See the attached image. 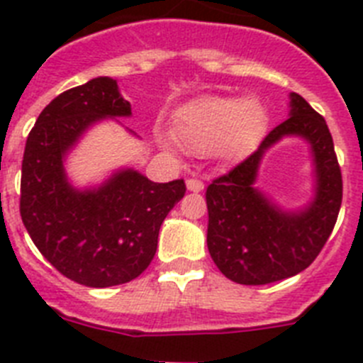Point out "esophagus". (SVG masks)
Returning <instances> with one entry per match:
<instances>
[{"instance_id": "obj_1", "label": "esophagus", "mask_w": 363, "mask_h": 363, "mask_svg": "<svg viewBox=\"0 0 363 363\" xmlns=\"http://www.w3.org/2000/svg\"><path fill=\"white\" fill-rule=\"evenodd\" d=\"M187 189L191 192H200L203 191V182L201 179H196V178H191L187 179Z\"/></svg>"}]
</instances>
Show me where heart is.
Returning a JSON list of instances; mask_svg holds the SVG:
<instances>
[{
    "label": "heart",
    "mask_w": 363,
    "mask_h": 363,
    "mask_svg": "<svg viewBox=\"0 0 363 363\" xmlns=\"http://www.w3.org/2000/svg\"><path fill=\"white\" fill-rule=\"evenodd\" d=\"M267 121V108L258 98L200 96L174 112L172 134L194 156L213 154L221 162H233L258 145Z\"/></svg>",
    "instance_id": "1"
}]
</instances>
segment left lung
I'll return each instance as SVG.
<instances>
[{
  "instance_id": "obj_1",
  "label": "left lung",
  "mask_w": 363,
  "mask_h": 363,
  "mask_svg": "<svg viewBox=\"0 0 363 363\" xmlns=\"http://www.w3.org/2000/svg\"><path fill=\"white\" fill-rule=\"evenodd\" d=\"M289 99V118L265 136L255 154L214 179L205 192L211 258L236 284H272L307 269L338 218L342 172L331 133L300 94L291 92ZM285 137L303 139L313 162V196L296 210H285L255 187L263 156Z\"/></svg>"
}]
</instances>
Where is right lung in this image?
<instances>
[{
    "label": "right lung",
    "mask_w": 363,
    "mask_h": 363,
    "mask_svg": "<svg viewBox=\"0 0 363 363\" xmlns=\"http://www.w3.org/2000/svg\"><path fill=\"white\" fill-rule=\"evenodd\" d=\"M130 116L116 79L99 76L54 98L25 145L19 200L25 229L47 262L86 287L140 277L156 255L163 220L185 194L184 179L154 184L133 167L89 187L70 182L67 156L82 138L104 120Z\"/></svg>",
    "instance_id": "obj_1"
}]
</instances>
